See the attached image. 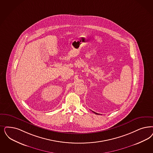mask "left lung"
<instances>
[{
  "label": "left lung",
  "instance_id": "obj_1",
  "mask_svg": "<svg viewBox=\"0 0 153 153\" xmlns=\"http://www.w3.org/2000/svg\"><path fill=\"white\" fill-rule=\"evenodd\" d=\"M93 112L94 113H95V114H97V115H98V113H96V112H94V111H93Z\"/></svg>",
  "mask_w": 153,
  "mask_h": 153
}]
</instances>
